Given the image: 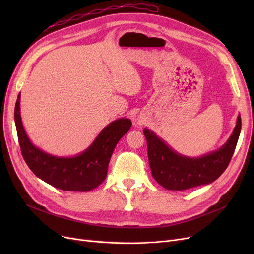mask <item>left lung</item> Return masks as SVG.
I'll return each mask as SVG.
<instances>
[{
  "label": "left lung",
  "mask_w": 254,
  "mask_h": 254,
  "mask_svg": "<svg viewBox=\"0 0 254 254\" xmlns=\"http://www.w3.org/2000/svg\"><path fill=\"white\" fill-rule=\"evenodd\" d=\"M241 131V116L229 140L215 151L199 157L182 155L150 129L144 128L153 178L170 190H185L215 181L228 168Z\"/></svg>",
  "instance_id": "8db88e82"
}]
</instances>
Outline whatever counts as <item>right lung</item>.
Masks as SVG:
<instances>
[{"label": "right lung", "instance_id": "obj_1", "mask_svg": "<svg viewBox=\"0 0 254 254\" xmlns=\"http://www.w3.org/2000/svg\"><path fill=\"white\" fill-rule=\"evenodd\" d=\"M14 120L21 154L32 172L53 188L71 191H89L105 180L115 146L131 127L128 118H118L104 127L83 152L62 157L36 147L29 139L21 122L20 93L15 104Z\"/></svg>", "mask_w": 254, "mask_h": 254}]
</instances>
